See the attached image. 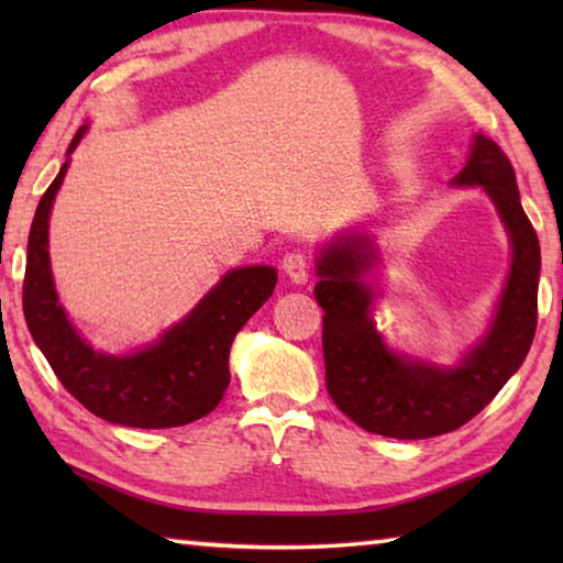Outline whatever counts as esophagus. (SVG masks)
I'll list each match as a JSON object with an SVG mask.
<instances>
[{"instance_id": "obj_1", "label": "esophagus", "mask_w": 563, "mask_h": 563, "mask_svg": "<svg viewBox=\"0 0 563 563\" xmlns=\"http://www.w3.org/2000/svg\"><path fill=\"white\" fill-rule=\"evenodd\" d=\"M282 268H284V274L289 276V282H295V284H307V279H310V264H307L305 253H299V251L287 253V256L282 258Z\"/></svg>"}]
</instances>
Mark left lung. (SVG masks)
Listing matches in <instances>:
<instances>
[{"label": "left lung", "instance_id": "1", "mask_svg": "<svg viewBox=\"0 0 563 563\" xmlns=\"http://www.w3.org/2000/svg\"><path fill=\"white\" fill-rule=\"evenodd\" d=\"M451 187H482L510 238L512 261L487 333L456 364L391 351L374 322L379 289L368 282L382 264L366 230H345L314 258V299L322 318L325 384L338 410L368 433L420 441L451 433L482 412L526 361L538 320L541 245L522 212L518 181L503 148L474 135L466 166Z\"/></svg>", "mask_w": 563, "mask_h": 563}]
</instances>
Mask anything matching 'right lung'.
<instances>
[{
  "label": "right lung",
  "mask_w": 563,
  "mask_h": 563,
  "mask_svg": "<svg viewBox=\"0 0 563 563\" xmlns=\"http://www.w3.org/2000/svg\"><path fill=\"white\" fill-rule=\"evenodd\" d=\"M89 125L68 145L71 156ZM71 158L37 205L27 238L22 310L27 330L60 384L97 418L128 428H176L210 415L230 384L228 356L238 330L274 295V266L230 268L184 318L133 353L95 351L58 302L48 222Z\"/></svg>",
  "instance_id": "right-lung-1"
}]
</instances>
